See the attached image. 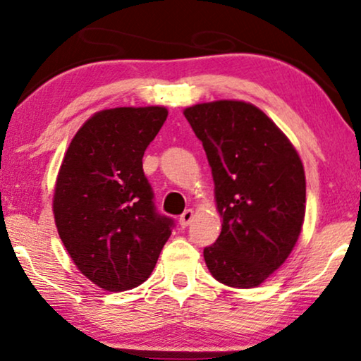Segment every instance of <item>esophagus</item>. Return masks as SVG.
<instances>
[{
	"label": "esophagus",
	"mask_w": 361,
	"mask_h": 361,
	"mask_svg": "<svg viewBox=\"0 0 361 361\" xmlns=\"http://www.w3.org/2000/svg\"><path fill=\"white\" fill-rule=\"evenodd\" d=\"M192 219H194V210L192 209H187L184 214L180 215L179 219V225L182 226V228H185V226H189V224L192 221Z\"/></svg>",
	"instance_id": "esophagus-1"
}]
</instances>
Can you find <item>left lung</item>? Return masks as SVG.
Here are the masks:
<instances>
[{
  "label": "left lung",
  "mask_w": 361,
  "mask_h": 361,
  "mask_svg": "<svg viewBox=\"0 0 361 361\" xmlns=\"http://www.w3.org/2000/svg\"><path fill=\"white\" fill-rule=\"evenodd\" d=\"M184 115L205 149L224 219L220 236L204 250L207 268L230 288H256L283 266L300 235L302 161L288 136L251 103H199Z\"/></svg>",
  "instance_id": "1"
}]
</instances>
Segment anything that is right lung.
<instances>
[{"instance_id":"right-lung-1","label":"right lung","mask_w":361,"mask_h":361,"mask_svg":"<svg viewBox=\"0 0 361 361\" xmlns=\"http://www.w3.org/2000/svg\"><path fill=\"white\" fill-rule=\"evenodd\" d=\"M167 118L164 106L102 110L68 145L52 210L67 253L98 288L121 293L149 278L174 221L159 215L142 156Z\"/></svg>"}]
</instances>
